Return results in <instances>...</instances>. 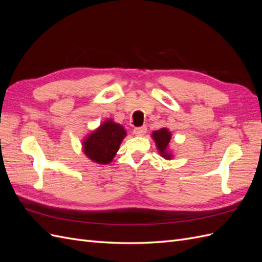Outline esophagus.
Listing matches in <instances>:
<instances>
[{"mask_svg":"<svg viewBox=\"0 0 262 262\" xmlns=\"http://www.w3.org/2000/svg\"><path fill=\"white\" fill-rule=\"evenodd\" d=\"M133 133L136 134V136H138V137L144 136V134L146 133V126L145 125H142V126H139V128H134Z\"/></svg>","mask_w":262,"mask_h":262,"instance_id":"34e87169","label":"esophagus"}]
</instances>
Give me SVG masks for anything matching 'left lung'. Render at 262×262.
Segmentation results:
<instances>
[{
    "instance_id": "left-lung-1",
    "label": "left lung",
    "mask_w": 262,
    "mask_h": 262,
    "mask_svg": "<svg viewBox=\"0 0 262 262\" xmlns=\"http://www.w3.org/2000/svg\"><path fill=\"white\" fill-rule=\"evenodd\" d=\"M152 138L155 140L156 146L160 150V153L163 155V157H165L166 160H169L171 157L168 152V143L171 139V134L167 129H160L158 131H154L152 133Z\"/></svg>"
}]
</instances>
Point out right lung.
I'll use <instances>...</instances> for the list:
<instances>
[{"instance_id":"right-lung-1","label":"right lung","mask_w":262,"mask_h":262,"mask_svg":"<svg viewBox=\"0 0 262 262\" xmlns=\"http://www.w3.org/2000/svg\"><path fill=\"white\" fill-rule=\"evenodd\" d=\"M125 134L122 125L113 120L104 122L83 142L85 155L97 164H109L118 152Z\"/></svg>"}]
</instances>
